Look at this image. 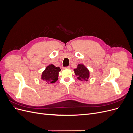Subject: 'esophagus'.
Returning <instances> with one entry per match:
<instances>
[{"mask_svg":"<svg viewBox=\"0 0 133 133\" xmlns=\"http://www.w3.org/2000/svg\"><path fill=\"white\" fill-rule=\"evenodd\" d=\"M70 68V66H66V67H64V68H65V69H69Z\"/></svg>","mask_w":133,"mask_h":133,"instance_id":"34e87169","label":"esophagus"}]
</instances>
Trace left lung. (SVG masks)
Masks as SVG:
<instances>
[{
  "mask_svg": "<svg viewBox=\"0 0 133 133\" xmlns=\"http://www.w3.org/2000/svg\"><path fill=\"white\" fill-rule=\"evenodd\" d=\"M74 72L75 75L78 76V79L82 81H87V79L89 77V70L83 64H79L77 68L74 69Z\"/></svg>",
  "mask_w": 133,
  "mask_h": 133,
  "instance_id": "obj_1",
  "label": "left lung"
}]
</instances>
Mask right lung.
Returning a JSON list of instances; mask_svg holds the SVG:
<instances>
[{
	"mask_svg": "<svg viewBox=\"0 0 133 133\" xmlns=\"http://www.w3.org/2000/svg\"><path fill=\"white\" fill-rule=\"evenodd\" d=\"M60 70L59 67H56L51 64L48 66L42 73V79L47 83H54L58 79V74Z\"/></svg>",
	"mask_w": 133,
	"mask_h": 133,
	"instance_id": "1",
	"label": "right lung"
}]
</instances>
